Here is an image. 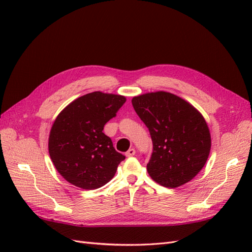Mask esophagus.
Segmentation results:
<instances>
[{
  "instance_id": "obj_1",
  "label": "esophagus",
  "mask_w": 252,
  "mask_h": 252,
  "mask_svg": "<svg viewBox=\"0 0 252 252\" xmlns=\"http://www.w3.org/2000/svg\"><path fill=\"white\" fill-rule=\"evenodd\" d=\"M135 155V150L133 148H130L127 152H126V157L127 158H130V157H133Z\"/></svg>"
}]
</instances>
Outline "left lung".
Instances as JSON below:
<instances>
[{
	"label": "left lung",
	"instance_id": "left-lung-1",
	"mask_svg": "<svg viewBox=\"0 0 252 252\" xmlns=\"http://www.w3.org/2000/svg\"><path fill=\"white\" fill-rule=\"evenodd\" d=\"M133 108L149 129L154 150L150 178L167 188L186 184L207 162L211 136L202 113L178 95L156 91L133 96Z\"/></svg>",
	"mask_w": 252,
	"mask_h": 252
}]
</instances>
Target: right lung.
Segmentation results:
<instances>
[{
  "instance_id": "add662e5",
  "label": "right lung",
  "mask_w": 252,
  "mask_h": 252,
  "mask_svg": "<svg viewBox=\"0 0 252 252\" xmlns=\"http://www.w3.org/2000/svg\"><path fill=\"white\" fill-rule=\"evenodd\" d=\"M126 102L120 94L94 91L75 98L53 122L48 151L58 172L70 184L93 190L114 177L125 157L103 132Z\"/></svg>"
}]
</instances>
